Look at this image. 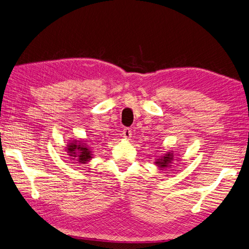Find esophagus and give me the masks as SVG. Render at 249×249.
<instances>
[{
	"instance_id": "esophagus-1",
	"label": "esophagus",
	"mask_w": 249,
	"mask_h": 249,
	"mask_svg": "<svg viewBox=\"0 0 249 249\" xmlns=\"http://www.w3.org/2000/svg\"><path fill=\"white\" fill-rule=\"evenodd\" d=\"M123 137L126 139H129L131 137V130L129 128H127V127L123 129Z\"/></svg>"
}]
</instances>
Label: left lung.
Wrapping results in <instances>:
<instances>
[{"mask_svg":"<svg viewBox=\"0 0 249 249\" xmlns=\"http://www.w3.org/2000/svg\"><path fill=\"white\" fill-rule=\"evenodd\" d=\"M173 159H174V158H173V155L169 153V154H166L161 160L156 161V164H158L160 167H166V166L170 165V163L172 162Z\"/></svg>","mask_w":249,"mask_h":249,"instance_id":"left-lung-1","label":"left lung"}]
</instances>
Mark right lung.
<instances>
[{
    "label": "right lung",
    "mask_w": 249,
    "mask_h": 249,
    "mask_svg": "<svg viewBox=\"0 0 249 249\" xmlns=\"http://www.w3.org/2000/svg\"><path fill=\"white\" fill-rule=\"evenodd\" d=\"M69 153H70L72 157H78V161L80 163H85L86 161L91 158V152L89 148L85 146L84 144H72V145L69 146L68 148Z\"/></svg>",
    "instance_id": "1"
}]
</instances>
